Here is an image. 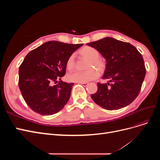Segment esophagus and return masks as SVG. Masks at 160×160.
<instances>
[{
    "mask_svg": "<svg viewBox=\"0 0 160 160\" xmlns=\"http://www.w3.org/2000/svg\"><path fill=\"white\" fill-rule=\"evenodd\" d=\"M79 83L81 84L82 85L84 86V87H86V86H88L89 85V83H87V82H86V83Z\"/></svg>",
    "mask_w": 160,
    "mask_h": 160,
    "instance_id": "34e87169",
    "label": "esophagus"
}]
</instances>
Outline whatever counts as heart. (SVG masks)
I'll return each instance as SVG.
<instances>
[{
	"instance_id": "heart-1",
	"label": "heart",
	"mask_w": 160,
	"mask_h": 160,
	"mask_svg": "<svg viewBox=\"0 0 160 160\" xmlns=\"http://www.w3.org/2000/svg\"><path fill=\"white\" fill-rule=\"evenodd\" d=\"M79 54L85 59L89 60L86 65L87 71L84 72L74 71L70 72L67 75L69 81L75 83H86L98 78V72H102L105 69V62L99 59V53L95 49L91 47H84L79 50ZM75 67V57L71 55L67 61V67L69 70H71ZM96 68V71L93 68Z\"/></svg>"
}]
</instances>
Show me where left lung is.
I'll return each instance as SVG.
<instances>
[{
  "mask_svg": "<svg viewBox=\"0 0 160 160\" xmlns=\"http://www.w3.org/2000/svg\"><path fill=\"white\" fill-rule=\"evenodd\" d=\"M106 61L102 79L108 83H98V91L91 95L103 109L117 110L126 107L137 98L146 75L142 55L129 42L105 37L87 43Z\"/></svg>",
  "mask_w": 160,
  "mask_h": 160,
  "instance_id": "8db88e82",
  "label": "left lung"
}]
</instances>
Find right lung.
Masks as SVG:
<instances>
[{"instance_id":"right-lung-1","label":"right lung","mask_w":160,"mask_h":160,"mask_svg":"<svg viewBox=\"0 0 160 160\" xmlns=\"http://www.w3.org/2000/svg\"><path fill=\"white\" fill-rule=\"evenodd\" d=\"M83 44L51 41L30 51L19 67L18 87L24 99L35 112L50 115L68 102L74 83L62 81L68 58ZM57 85L53 83L57 82Z\"/></svg>"}]
</instances>
